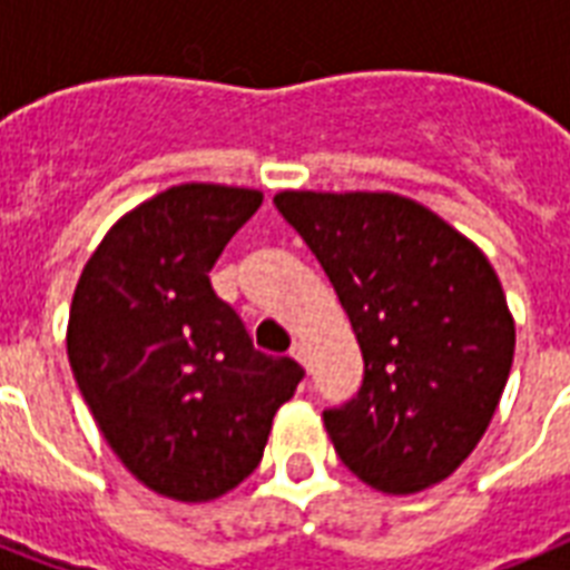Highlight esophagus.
<instances>
[{"mask_svg":"<svg viewBox=\"0 0 570 570\" xmlns=\"http://www.w3.org/2000/svg\"><path fill=\"white\" fill-rule=\"evenodd\" d=\"M291 356L297 360L303 368H306V342H294V347H291Z\"/></svg>","mask_w":570,"mask_h":570,"instance_id":"34e87169","label":"esophagus"}]
</instances>
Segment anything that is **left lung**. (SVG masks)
<instances>
[{
	"instance_id": "left-lung-1",
	"label": "left lung",
	"mask_w": 570,
	"mask_h": 570,
	"mask_svg": "<svg viewBox=\"0 0 570 570\" xmlns=\"http://www.w3.org/2000/svg\"><path fill=\"white\" fill-rule=\"evenodd\" d=\"M345 308L363 386L324 410L356 479L390 497L440 484L473 454L514 360V315L488 255L390 189L273 196Z\"/></svg>"
}]
</instances>
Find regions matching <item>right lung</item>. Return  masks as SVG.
Instances as JSON below:
<instances>
[{"mask_svg": "<svg viewBox=\"0 0 570 570\" xmlns=\"http://www.w3.org/2000/svg\"><path fill=\"white\" fill-rule=\"evenodd\" d=\"M264 193L178 184L127 210L79 273L68 360L100 434L148 491L210 502L249 479L303 368L264 356L210 288Z\"/></svg>", "mask_w": 570, "mask_h": 570, "instance_id": "add662e5", "label": "right lung"}]
</instances>
